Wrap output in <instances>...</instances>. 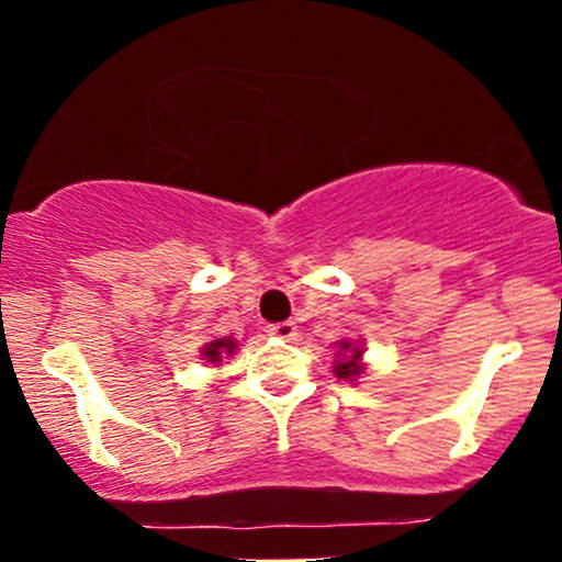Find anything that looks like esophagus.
Segmentation results:
<instances>
[{"label":"esophagus","instance_id":"1","mask_svg":"<svg viewBox=\"0 0 562 562\" xmlns=\"http://www.w3.org/2000/svg\"><path fill=\"white\" fill-rule=\"evenodd\" d=\"M269 334L271 337H280V339H293L299 334V328L293 321H280V323H271Z\"/></svg>","mask_w":562,"mask_h":562}]
</instances>
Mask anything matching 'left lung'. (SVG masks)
<instances>
[{"label":"left lung","mask_w":562,"mask_h":562,"mask_svg":"<svg viewBox=\"0 0 562 562\" xmlns=\"http://www.w3.org/2000/svg\"><path fill=\"white\" fill-rule=\"evenodd\" d=\"M339 348L342 350H348L350 345L348 342H342L339 345ZM348 359H342V361H337V367H334V372H337L339 378H356L361 372V367H359V356H361V350L359 348H353V350H348Z\"/></svg>","instance_id":"8db88e82"}]
</instances>
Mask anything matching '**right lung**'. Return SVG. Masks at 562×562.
<instances>
[{"label": "right lung", "instance_id": "right-lung-1", "mask_svg": "<svg viewBox=\"0 0 562 562\" xmlns=\"http://www.w3.org/2000/svg\"><path fill=\"white\" fill-rule=\"evenodd\" d=\"M236 345L231 342V339H214V342H209L206 348H203V356H206L209 361H220V353H234Z\"/></svg>", "mask_w": 562, "mask_h": 562}]
</instances>
